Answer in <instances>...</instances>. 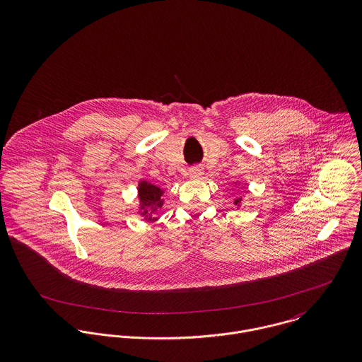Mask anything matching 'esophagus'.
<instances>
[{
    "label": "esophagus",
    "instance_id": "obj_1",
    "mask_svg": "<svg viewBox=\"0 0 362 362\" xmlns=\"http://www.w3.org/2000/svg\"><path fill=\"white\" fill-rule=\"evenodd\" d=\"M189 175H191V177H194V178H198V177H201V175H202V170H201V167L195 165V167L189 168Z\"/></svg>",
    "mask_w": 362,
    "mask_h": 362
}]
</instances>
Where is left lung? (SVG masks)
<instances>
[{
	"instance_id": "8db88e82",
	"label": "left lung",
	"mask_w": 362,
	"mask_h": 362,
	"mask_svg": "<svg viewBox=\"0 0 362 362\" xmlns=\"http://www.w3.org/2000/svg\"><path fill=\"white\" fill-rule=\"evenodd\" d=\"M237 184V182H235ZM241 202H243V198H237V199H234V205H237V206H240L241 205Z\"/></svg>"
}]
</instances>
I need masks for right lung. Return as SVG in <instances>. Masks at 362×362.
Returning <instances> with one entry per match:
<instances>
[{"label": "right lung", "instance_id": "right-lung-1", "mask_svg": "<svg viewBox=\"0 0 362 362\" xmlns=\"http://www.w3.org/2000/svg\"><path fill=\"white\" fill-rule=\"evenodd\" d=\"M164 191L155 184L141 180L138 184V199H139V210L138 213L146 220V221H156L158 217L156 214L163 206Z\"/></svg>", "mask_w": 362, "mask_h": 362}]
</instances>
